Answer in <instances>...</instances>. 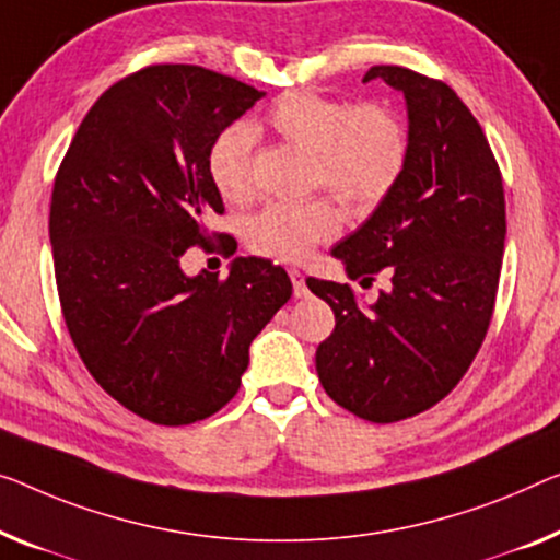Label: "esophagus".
Masks as SVG:
<instances>
[{
	"instance_id": "esophagus-1",
	"label": "esophagus",
	"mask_w": 560,
	"mask_h": 560,
	"mask_svg": "<svg viewBox=\"0 0 560 560\" xmlns=\"http://www.w3.org/2000/svg\"><path fill=\"white\" fill-rule=\"evenodd\" d=\"M289 279H291V283H294V296H296V299H304V296L308 294L306 281H304V273L299 271V269H289Z\"/></svg>"
}]
</instances>
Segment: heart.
I'll return each mask as SVG.
<instances>
[{"label":"heart","instance_id":"1","mask_svg":"<svg viewBox=\"0 0 560 560\" xmlns=\"http://www.w3.org/2000/svg\"><path fill=\"white\" fill-rule=\"evenodd\" d=\"M266 122L287 143L314 155V183L324 186L352 213H370L402 178L410 138L387 105H354L319 93H287ZM256 136L246 122H233L213 140L208 173L226 203H246L256 194ZM339 233V213L327 198L306 203H271L246 226L256 254L302 261Z\"/></svg>","mask_w":560,"mask_h":560}]
</instances>
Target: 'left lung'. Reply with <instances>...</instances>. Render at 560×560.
Returning a JSON list of instances; mask_svg holds the SVG:
<instances>
[{
	"mask_svg": "<svg viewBox=\"0 0 560 560\" xmlns=\"http://www.w3.org/2000/svg\"><path fill=\"white\" fill-rule=\"evenodd\" d=\"M407 103L402 178L360 229L331 248L349 279L389 287L362 302L349 283L306 279L334 312L316 372L334 402L370 422L438 405L486 339L505 248L503 178L480 122L445 82L374 65Z\"/></svg>",
	"mask_w": 560,
	"mask_h": 560,
	"instance_id": "left-lung-1",
	"label": "left lung"
}]
</instances>
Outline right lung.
I'll return each mask as SVG.
<instances>
[{"instance_id":"add662e5","label":"right lung","mask_w":560,"mask_h":560,"mask_svg":"<svg viewBox=\"0 0 560 560\" xmlns=\"http://www.w3.org/2000/svg\"><path fill=\"white\" fill-rule=\"evenodd\" d=\"M264 93L198 65H150L115 82L57 171L49 244L67 331L95 382L155 424H190L236 395L248 347L289 302L281 266L236 256L188 277L223 213L213 140ZM229 241L231 236H221Z\"/></svg>"}]
</instances>
